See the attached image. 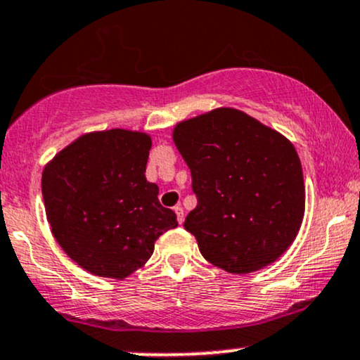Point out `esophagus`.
<instances>
[{
  "mask_svg": "<svg viewBox=\"0 0 360 360\" xmlns=\"http://www.w3.org/2000/svg\"><path fill=\"white\" fill-rule=\"evenodd\" d=\"M173 211L176 214V221H179V224L184 223V209H181V205H175L173 207Z\"/></svg>",
  "mask_w": 360,
  "mask_h": 360,
  "instance_id": "34e87169",
  "label": "esophagus"
}]
</instances>
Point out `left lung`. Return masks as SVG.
Wrapping results in <instances>:
<instances>
[{"instance_id":"8db88e82","label":"left lung","mask_w":360,"mask_h":360,"mask_svg":"<svg viewBox=\"0 0 360 360\" xmlns=\"http://www.w3.org/2000/svg\"><path fill=\"white\" fill-rule=\"evenodd\" d=\"M173 141L191 168L197 207L184 226L202 257L229 274L276 262L304 216V179L292 144L236 108L184 120Z\"/></svg>"}]
</instances>
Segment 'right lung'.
I'll list each match as a JSON object with an SVG mask.
<instances>
[{"label": "right lung", "mask_w": 360, "mask_h": 360, "mask_svg": "<svg viewBox=\"0 0 360 360\" xmlns=\"http://www.w3.org/2000/svg\"><path fill=\"white\" fill-rule=\"evenodd\" d=\"M151 137L110 129L64 148L42 173L52 234L66 255L100 277L126 278L153 255L155 241L179 226L146 180Z\"/></svg>", "instance_id": "right-lung-1"}]
</instances>
